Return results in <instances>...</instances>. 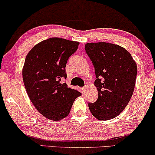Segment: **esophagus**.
I'll return each instance as SVG.
<instances>
[{
	"label": "esophagus",
	"instance_id": "esophagus-1",
	"mask_svg": "<svg viewBox=\"0 0 155 155\" xmlns=\"http://www.w3.org/2000/svg\"><path fill=\"white\" fill-rule=\"evenodd\" d=\"M87 88H88V86H87V85H86V86L83 87V88H82V90H83V91H84V92H85V91L86 90Z\"/></svg>",
	"mask_w": 155,
	"mask_h": 155
}]
</instances>
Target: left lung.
Returning a JSON list of instances; mask_svg holds the SVG:
<instances>
[{
	"label": "left lung",
	"mask_w": 155,
	"mask_h": 155,
	"mask_svg": "<svg viewBox=\"0 0 155 155\" xmlns=\"http://www.w3.org/2000/svg\"><path fill=\"white\" fill-rule=\"evenodd\" d=\"M87 55L95 68L98 98L88 103L89 110L100 121L110 120L122 112L134 93L137 64L124 48L110 43H88Z\"/></svg>",
	"instance_id": "8db88e82"
}]
</instances>
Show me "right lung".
I'll list each match as a JSON object with an SVG mask.
<instances>
[{"label": "right lung", "instance_id": "1", "mask_svg": "<svg viewBox=\"0 0 155 155\" xmlns=\"http://www.w3.org/2000/svg\"><path fill=\"white\" fill-rule=\"evenodd\" d=\"M79 42L50 38L34 45L26 57L22 69L23 81L32 104L46 118L60 121L70 112L75 99L81 93L68 88L65 67Z\"/></svg>", "mask_w": 155, "mask_h": 155}]
</instances>
